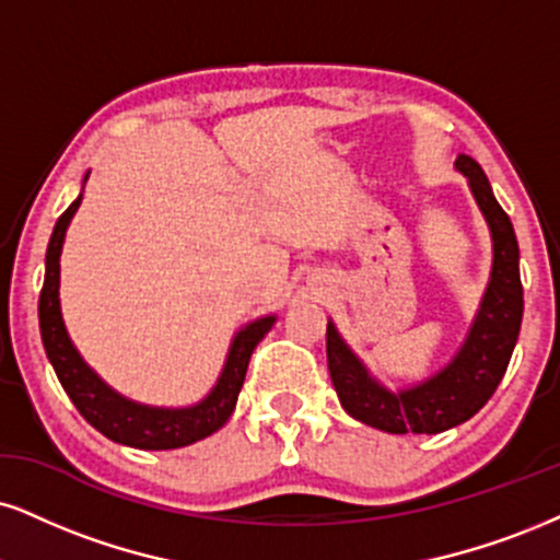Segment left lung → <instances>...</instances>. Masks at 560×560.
Returning a JSON list of instances; mask_svg holds the SVG:
<instances>
[{"label": "left lung", "instance_id": "1", "mask_svg": "<svg viewBox=\"0 0 560 560\" xmlns=\"http://www.w3.org/2000/svg\"><path fill=\"white\" fill-rule=\"evenodd\" d=\"M454 168L467 176L493 238L491 280L459 353L425 382L389 392L348 348L335 324H327V365L345 412L386 433H441L470 420L493 397L520 337L524 293L514 225L495 202L478 161L459 155Z\"/></svg>", "mask_w": 560, "mask_h": 560}]
</instances>
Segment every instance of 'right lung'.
Wrapping results in <instances>:
<instances>
[{
  "instance_id": "add662e5",
  "label": "right lung",
  "mask_w": 560,
  "mask_h": 560,
  "mask_svg": "<svg viewBox=\"0 0 560 560\" xmlns=\"http://www.w3.org/2000/svg\"><path fill=\"white\" fill-rule=\"evenodd\" d=\"M80 202L82 195L61 212L57 225H54L51 241L46 248V278L38 299L40 340H44L46 355L57 371V378L80 410V416L116 444L135 448H178L210 436L231 418L241 386H244L248 358H252L261 337L272 329L275 316H261V319L238 329L231 350H228L218 384L212 386L202 402L191 407H150L121 397L82 361L78 348L69 340L65 319H61L59 257L69 220L78 212Z\"/></svg>"
}]
</instances>
